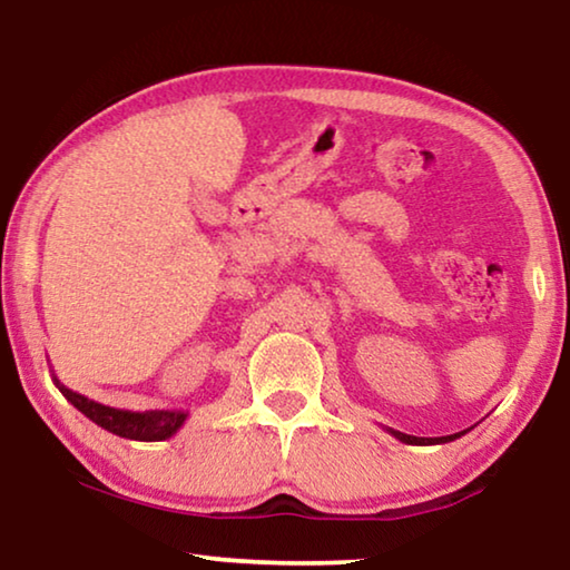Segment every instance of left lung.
Instances as JSON below:
<instances>
[{"label":"left lung","instance_id":"1","mask_svg":"<svg viewBox=\"0 0 570 570\" xmlns=\"http://www.w3.org/2000/svg\"><path fill=\"white\" fill-rule=\"evenodd\" d=\"M387 433H392L397 438V441L407 443V445H435V443H449V441H456V438H461L466 431L461 433H453V435H441V438H417V435H407V433H400V431H392V428H387Z\"/></svg>","mask_w":570,"mask_h":570}]
</instances>
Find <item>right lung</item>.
I'll return each instance as SVG.
<instances>
[{"label": "right lung", "mask_w": 570, "mask_h": 570, "mask_svg": "<svg viewBox=\"0 0 570 570\" xmlns=\"http://www.w3.org/2000/svg\"><path fill=\"white\" fill-rule=\"evenodd\" d=\"M52 382L63 392V397L76 410H81L91 423L119 438H129V441H165V438L178 433L188 420V410H145V413H132V410L109 407L86 395H78V392L68 390L66 384H60L58 376H52Z\"/></svg>", "instance_id": "right-lung-1"}]
</instances>
